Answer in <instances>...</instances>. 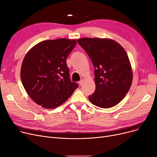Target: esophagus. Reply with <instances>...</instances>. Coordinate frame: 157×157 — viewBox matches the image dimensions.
Masks as SVG:
<instances>
[{"label":"esophagus","mask_w":157,"mask_h":157,"mask_svg":"<svg viewBox=\"0 0 157 157\" xmlns=\"http://www.w3.org/2000/svg\"><path fill=\"white\" fill-rule=\"evenodd\" d=\"M83 83H84V80H83V79H81V80L79 81V82H78V84H79L80 86H82V85L83 84Z\"/></svg>","instance_id":"obj_1"}]
</instances>
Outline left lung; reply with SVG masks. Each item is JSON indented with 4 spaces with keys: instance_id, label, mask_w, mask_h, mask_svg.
Here are the masks:
<instances>
[{
    "instance_id": "1",
    "label": "left lung",
    "mask_w": 157,
    "mask_h": 157,
    "mask_svg": "<svg viewBox=\"0 0 157 157\" xmlns=\"http://www.w3.org/2000/svg\"><path fill=\"white\" fill-rule=\"evenodd\" d=\"M77 42L95 68V91L89 100L99 108L113 107L126 95L132 84L133 72L126 51L109 39L86 37Z\"/></svg>"
}]
</instances>
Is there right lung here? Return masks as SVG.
Wrapping results in <instances>:
<instances>
[{
  "mask_svg": "<svg viewBox=\"0 0 157 157\" xmlns=\"http://www.w3.org/2000/svg\"><path fill=\"white\" fill-rule=\"evenodd\" d=\"M76 40L59 39L39 42L27 53L21 71L28 95L42 107L53 109L70 98L78 85L70 78L66 59Z\"/></svg>",
  "mask_w": 157,
  "mask_h": 157,
  "instance_id": "obj_1",
  "label": "right lung"
}]
</instances>
